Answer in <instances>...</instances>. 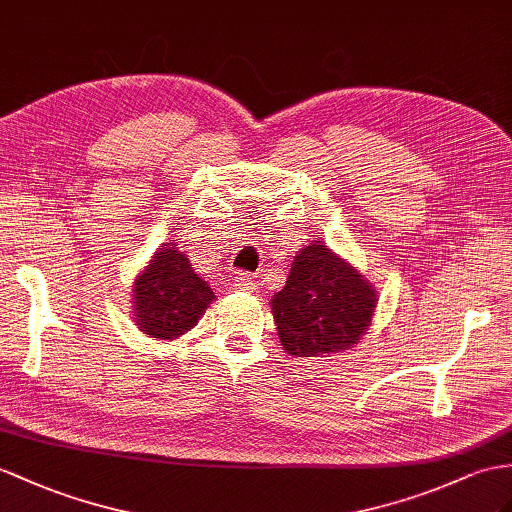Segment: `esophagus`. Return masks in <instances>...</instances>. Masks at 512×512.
<instances>
[{
    "label": "esophagus",
    "mask_w": 512,
    "mask_h": 512,
    "mask_svg": "<svg viewBox=\"0 0 512 512\" xmlns=\"http://www.w3.org/2000/svg\"><path fill=\"white\" fill-rule=\"evenodd\" d=\"M232 282H234L236 289H243V291H254L256 289V280H254L252 273H239V271H236L234 276H232Z\"/></svg>",
    "instance_id": "esophagus-1"
}]
</instances>
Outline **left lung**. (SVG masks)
<instances>
[{
	"label": "left lung",
	"instance_id": "left-lung-1",
	"mask_svg": "<svg viewBox=\"0 0 512 512\" xmlns=\"http://www.w3.org/2000/svg\"><path fill=\"white\" fill-rule=\"evenodd\" d=\"M373 308L369 282L319 241L295 256L284 289L271 299L280 343L293 356L330 354L358 343Z\"/></svg>",
	"mask_w": 512,
	"mask_h": 512
}]
</instances>
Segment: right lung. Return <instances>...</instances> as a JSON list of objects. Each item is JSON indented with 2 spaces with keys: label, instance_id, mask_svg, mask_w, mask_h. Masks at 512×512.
<instances>
[{
  "label": "right lung",
  "instance_id": "add662e5",
  "mask_svg": "<svg viewBox=\"0 0 512 512\" xmlns=\"http://www.w3.org/2000/svg\"><path fill=\"white\" fill-rule=\"evenodd\" d=\"M136 326L154 339H178L202 317L215 295L176 247H160L134 282Z\"/></svg>",
  "mask_w": 512,
  "mask_h": 512
}]
</instances>
